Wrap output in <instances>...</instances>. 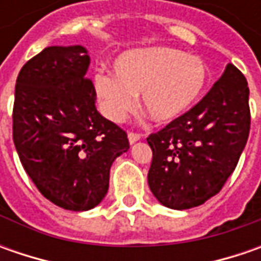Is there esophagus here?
Masks as SVG:
<instances>
[{
	"mask_svg": "<svg viewBox=\"0 0 261 261\" xmlns=\"http://www.w3.org/2000/svg\"><path fill=\"white\" fill-rule=\"evenodd\" d=\"M142 136L139 135V134H134V132H129L127 134V139H129V144H135L136 141H139Z\"/></svg>",
	"mask_w": 261,
	"mask_h": 261,
	"instance_id": "obj_1",
	"label": "esophagus"
}]
</instances>
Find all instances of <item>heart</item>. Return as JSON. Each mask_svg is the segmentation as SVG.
Instances as JSON below:
<instances>
[{
    "mask_svg": "<svg viewBox=\"0 0 261 261\" xmlns=\"http://www.w3.org/2000/svg\"><path fill=\"white\" fill-rule=\"evenodd\" d=\"M113 71L115 75L94 78L101 109L113 122H122L135 109L139 93L152 120L173 122L197 103L209 81V69L199 56L167 46L126 50L115 59Z\"/></svg>",
    "mask_w": 261,
    "mask_h": 261,
    "instance_id": "obj_1",
    "label": "heart"
}]
</instances>
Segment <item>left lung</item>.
Returning a JSON list of instances; mask_svg holds the SVG:
<instances>
[{"instance_id": "left-lung-1", "label": "left lung", "mask_w": 261, "mask_h": 261, "mask_svg": "<svg viewBox=\"0 0 261 261\" xmlns=\"http://www.w3.org/2000/svg\"><path fill=\"white\" fill-rule=\"evenodd\" d=\"M248 94L246 76L228 64L195 107L146 138L148 185L161 205L183 211L219 193L248 139Z\"/></svg>"}]
</instances>
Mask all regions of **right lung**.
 <instances>
[{"mask_svg": "<svg viewBox=\"0 0 261 261\" xmlns=\"http://www.w3.org/2000/svg\"><path fill=\"white\" fill-rule=\"evenodd\" d=\"M84 46H49L17 76L13 139L25 173L47 200L88 211L109 190L110 167L129 149L125 130L95 109Z\"/></svg>", "mask_w": 261, "mask_h": 261, "instance_id": "1", "label": "right lung"}]
</instances>
